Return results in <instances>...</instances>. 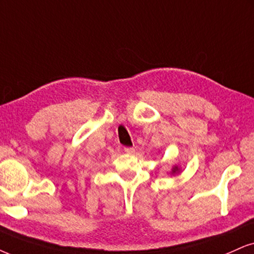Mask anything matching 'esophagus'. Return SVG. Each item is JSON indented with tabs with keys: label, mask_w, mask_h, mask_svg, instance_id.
<instances>
[{
	"label": "esophagus",
	"mask_w": 254,
	"mask_h": 254,
	"mask_svg": "<svg viewBox=\"0 0 254 254\" xmlns=\"http://www.w3.org/2000/svg\"><path fill=\"white\" fill-rule=\"evenodd\" d=\"M124 151L125 153H127V154H133V153L135 152V149H134L133 147H125Z\"/></svg>",
	"instance_id": "34e87169"
}]
</instances>
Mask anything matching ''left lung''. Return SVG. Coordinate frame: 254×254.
I'll use <instances>...</instances> for the list:
<instances>
[{
	"instance_id": "1",
	"label": "left lung",
	"mask_w": 254,
	"mask_h": 254,
	"mask_svg": "<svg viewBox=\"0 0 254 254\" xmlns=\"http://www.w3.org/2000/svg\"><path fill=\"white\" fill-rule=\"evenodd\" d=\"M180 172V168L178 167V166H174L173 168H172V174H177V173H179Z\"/></svg>"
}]
</instances>
